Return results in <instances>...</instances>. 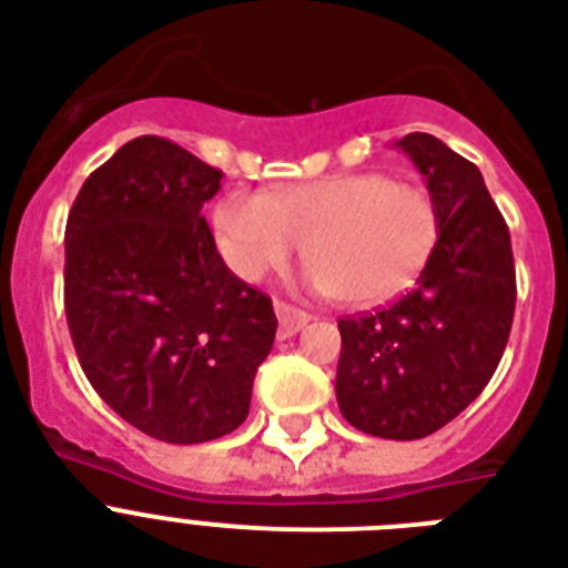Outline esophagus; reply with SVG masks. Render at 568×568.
Instances as JSON below:
<instances>
[{
	"instance_id": "1",
	"label": "esophagus",
	"mask_w": 568,
	"mask_h": 568,
	"mask_svg": "<svg viewBox=\"0 0 568 568\" xmlns=\"http://www.w3.org/2000/svg\"><path fill=\"white\" fill-rule=\"evenodd\" d=\"M274 310L276 318H280V336L283 338H292L294 333H301V329L310 324V315L303 310H297V306H292V303L276 301Z\"/></svg>"
}]
</instances>
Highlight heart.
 <instances>
[{
    "mask_svg": "<svg viewBox=\"0 0 568 568\" xmlns=\"http://www.w3.org/2000/svg\"><path fill=\"white\" fill-rule=\"evenodd\" d=\"M212 226L241 280H262L303 241L312 285L365 306L395 297L422 274L439 239V209L415 182L342 173L267 194L230 191L214 205Z\"/></svg>",
    "mask_w": 568,
    "mask_h": 568,
    "instance_id": "1",
    "label": "heart"
}]
</instances>
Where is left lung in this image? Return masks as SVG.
Here are the masks:
<instances>
[{
	"label": "left lung",
	"mask_w": 568,
	"mask_h": 568,
	"mask_svg": "<svg viewBox=\"0 0 568 568\" xmlns=\"http://www.w3.org/2000/svg\"><path fill=\"white\" fill-rule=\"evenodd\" d=\"M439 209V239L413 292L338 321V409L379 439H424L493 379L510 338V230L475 164L427 132L397 141Z\"/></svg>",
	"instance_id": "1"
}]
</instances>
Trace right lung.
<instances>
[{
    "mask_svg": "<svg viewBox=\"0 0 568 568\" xmlns=\"http://www.w3.org/2000/svg\"><path fill=\"white\" fill-rule=\"evenodd\" d=\"M223 173L141 135L84 180L64 235V310L97 395L153 439H221L271 354V297L223 265L203 203Z\"/></svg>",
    "mask_w": 568,
    "mask_h": 568,
    "instance_id": "add662e5",
    "label": "right lung"
}]
</instances>
